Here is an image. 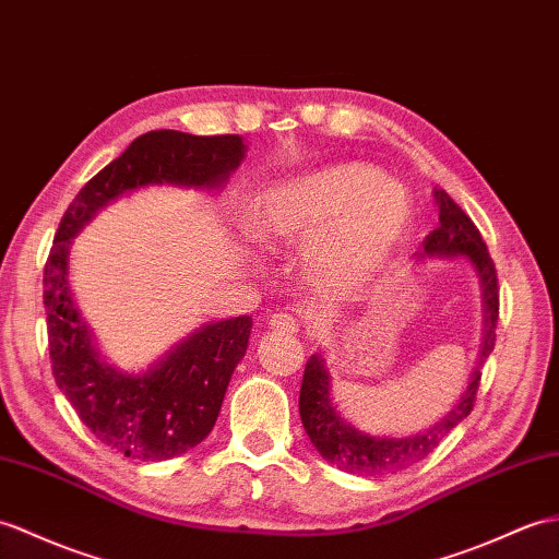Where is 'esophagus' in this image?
<instances>
[{
  "instance_id": "34e87169",
  "label": "esophagus",
  "mask_w": 559,
  "mask_h": 559,
  "mask_svg": "<svg viewBox=\"0 0 559 559\" xmlns=\"http://www.w3.org/2000/svg\"><path fill=\"white\" fill-rule=\"evenodd\" d=\"M269 329L276 333L293 335L300 331V321H297L293 314H285V311H276V314H271V319H269Z\"/></svg>"
}]
</instances>
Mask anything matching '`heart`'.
Returning <instances> with one entry per match:
<instances>
[{
  "label": "heart",
  "mask_w": 559,
  "mask_h": 559,
  "mask_svg": "<svg viewBox=\"0 0 559 559\" xmlns=\"http://www.w3.org/2000/svg\"><path fill=\"white\" fill-rule=\"evenodd\" d=\"M409 224L405 188L357 162L281 180L257 194L250 212V233L262 248L305 242L300 276L333 300L365 290L397 254Z\"/></svg>",
  "instance_id": "1"
}]
</instances>
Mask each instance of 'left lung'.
<instances>
[{
    "instance_id": "left-lung-1",
    "label": "left lung",
    "mask_w": 559,
    "mask_h": 559,
    "mask_svg": "<svg viewBox=\"0 0 559 559\" xmlns=\"http://www.w3.org/2000/svg\"><path fill=\"white\" fill-rule=\"evenodd\" d=\"M438 204V228L431 230L424 240V252L419 257H464L474 266L484 288V345L481 357L472 373V381L466 385L464 395L443 419L436 421L431 428L421 433L405 438L371 436L349 426L341 412H335L331 400V376L326 361L321 355H311L300 388V419L311 445L319 450L323 460L338 466L343 472L359 476H383L393 474L407 466L421 462L424 457L440 445L452 428L462 419L469 417L476 402L478 383H481V365L496 347V329L500 314V288L498 271L488 254L481 233L474 226V221L462 212V206L450 198L445 190L433 192Z\"/></svg>"
}]
</instances>
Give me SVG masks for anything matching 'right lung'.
Segmentation results:
<instances>
[{
    "mask_svg": "<svg viewBox=\"0 0 559 559\" xmlns=\"http://www.w3.org/2000/svg\"><path fill=\"white\" fill-rule=\"evenodd\" d=\"M245 157L240 135L150 131L104 166L63 214L45 264L51 373L97 440L123 457L162 462L210 436L226 388L250 341L252 319L206 323L145 373H126L97 353L69 288V248L90 218L142 186L214 190Z\"/></svg>",
    "mask_w": 559,
    "mask_h": 559,
    "instance_id": "add662e5",
    "label": "right lung"
}]
</instances>
